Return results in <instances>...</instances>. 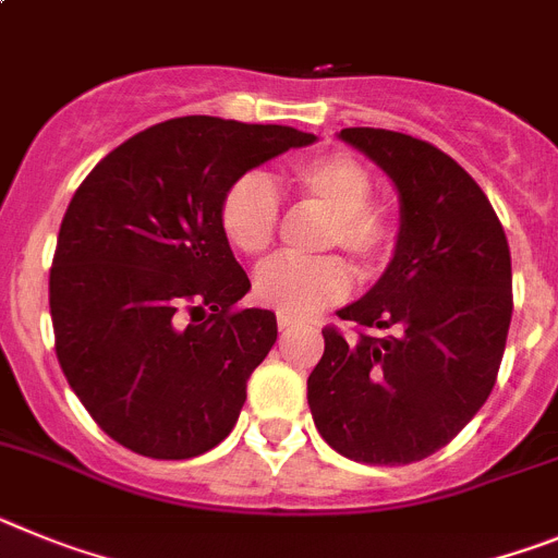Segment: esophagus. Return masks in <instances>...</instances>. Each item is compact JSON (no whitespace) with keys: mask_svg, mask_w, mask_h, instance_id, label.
Segmentation results:
<instances>
[{"mask_svg":"<svg viewBox=\"0 0 558 558\" xmlns=\"http://www.w3.org/2000/svg\"><path fill=\"white\" fill-rule=\"evenodd\" d=\"M294 326H298V319L286 317V314H278V328H280V331H292Z\"/></svg>","mask_w":558,"mask_h":558,"instance_id":"1","label":"esophagus"}]
</instances>
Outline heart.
Instances as JSON below:
<instances>
[{
  "mask_svg": "<svg viewBox=\"0 0 558 558\" xmlns=\"http://www.w3.org/2000/svg\"><path fill=\"white\" fill-rule=\"evenodd\" d=\"M283 185L328 213L323 230L326 250L345 252L360 272H376L396 241V227L373 205V179L360 159L348 154H319L300 159L283 173ZM280 205L272 182L258 171L239 177L221 196L219 221L227 244L244 255H258L272 244ZM345 264L339 258H272L252 278L255 300L286 317H312L348 294Z\"/></svg>",
  "mask_w": 558,
  "mask_h": 558,
  "instance_id": "1",
  "label": "heart"
}]
</instances>
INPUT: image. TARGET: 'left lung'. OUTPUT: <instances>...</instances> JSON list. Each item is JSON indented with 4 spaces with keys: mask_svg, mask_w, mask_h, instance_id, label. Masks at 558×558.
Masks as SVG:
<instances>
[{
    "mask_svg": "<svg viewBox=\"0 0 558 558\" xmlns=\"http://www.w3.org/2000/svg\"><path fill=\"white\" fill-rule=\"evenodd\" d=\"M399 193L381 278L326 328L308 407L331 449L360 463H413L447 447L492 393L511 326V252L486 193L452 157L410 134L342 129Z\"/></svg>",
    "mask_w": 558,
    "mask_h": 558,
    "instance_id": "left-lung-1",
    "label": "left lung"
}]
</instances>
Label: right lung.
Listing matches in <instances>:
<instances>
[{"instance_id": "1", "label": "right lung", "mask_w": 558, "mask_h": 558, "mask_svg": "<svg viewBox=\"0 0 558 558\" xmlns=\"http://www.w3.org/2000/svg\"><path fill=\"white\" fill-rule=\"evenodd\" d=\"M292 125L165 120L106 154L72 196L50 272L56 353L109 438L185 460L230 435L278 339L221 232L227 187L289 148Z\"/></svg>"}]
</instances>
